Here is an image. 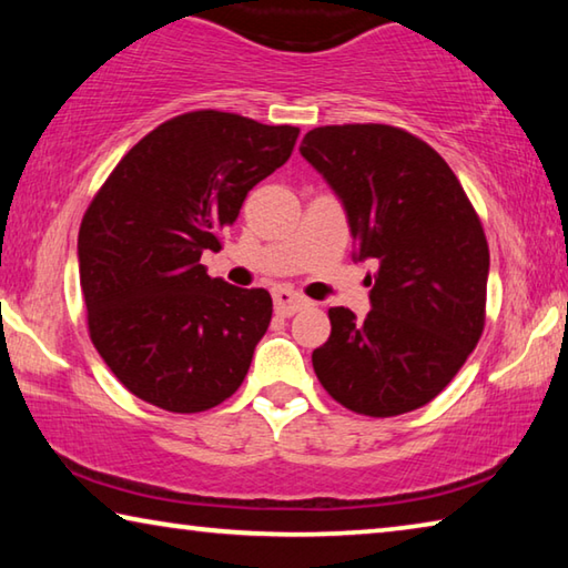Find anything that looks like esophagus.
I'll return each mask as SVG.
<instances>
[{
    "label": "esophagus",
    "instance_id": "esophagus-1",
    "mask_svg": "<svg viewBox=\"0 0 568 568\" xmlns=\"http://www.w3.org/2000/svg\"><path fill=\"white\" fill-rule=\"evenodd\" d=\"M273 301H275V313L283 315V318H291V315H295L297 311H303V307L311 305L307 297L291 291V287H275Z\"/></svg>",
    "mask_w": 568,
    "mask_h": 568
}]
</instances>
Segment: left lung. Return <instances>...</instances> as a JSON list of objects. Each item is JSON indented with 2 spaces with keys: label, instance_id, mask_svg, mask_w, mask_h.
I'll return each instance as SVG.
<instances>
[{
  "label": "left lung",
  "instance_id": "1",
  "mask_svg": "<svg viewBox=\"0 0 568 568\" xmlns=\"http://www.w3.org/2000/svg\"><path fill=\"white\" fill-rule=\"evenodd\" d=\"M301 155L338 195L355 261L378 263L363 321L348 307L328 311L315 376L363 416L426 406L484 333L488 243L476 210L446 160L390 124L315 128Z\"/></svg>",
  "mask_w": 568,
  "mask_h": 568
}]
</instances>
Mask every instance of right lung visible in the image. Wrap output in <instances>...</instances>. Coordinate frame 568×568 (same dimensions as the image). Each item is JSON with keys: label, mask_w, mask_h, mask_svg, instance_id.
<instances>
[{"label": "right lung", "mask_w": 568, "mask_h": 568, "mask_svg": "<svg viewBox=\"0 0 568 568\" xmlns=\"http://www.w3.org/2000/svg\"><path fill=\"white\" fill-rule=\"evenodd\" d=\"M291 124L197 110L145 134L82 217L80 285L94 348L124 388L172 413L233 396L271 325L273 297L200 265L247 192L285 165Z\"/></svg>", "instance_id": "add662e5"}]
</instances>
